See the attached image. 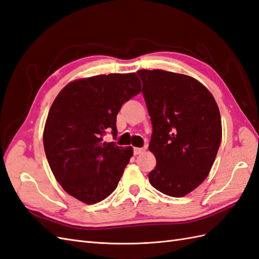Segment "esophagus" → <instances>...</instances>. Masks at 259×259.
<instances>
[{"label": "esophagus", "instance_id": "obj_1", "mask_svg": "<svg viewBox=\"0 0 259 259\" xmlns=\"http://www.w3.org/2000/svg\"><path fill=\"white\" fill-rule=\"evenodd\" d=\"M144 151H146V148H134V153H135L136 155L141 154V153H143Z\"/></svg>", "mask_w": 259, "mask_h": 259}]
</instances>
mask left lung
Here are the masks:
<instances>
[{"instance_id":"obj_1","label":"left lung","mask_w":259,"mask_h":259,"mask_svg":"<svg viewBox=\"0 0 259 259\" xmlns=\"http://www.w3.org/2000/svg\"><path fill=\"white\" fill-rule=\"evenodd\" d=\"M152 135L157 165L149 181L161 193L184 196L207 177L222 140L218 104L200 81L161 69L137 71Z\"/></svg>"}]
</instances>
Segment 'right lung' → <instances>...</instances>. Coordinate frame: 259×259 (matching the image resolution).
<instances>
[{"label": "right lung", "instance_id": "obj_1", "mask_svg": "<svg viewBox=\"0 0 259 259\" xmlns=\"http://www.w3.org/2000/svg\"><path fill=\"white\" fill-rule=\"evenodd\" d=\"M140 92L135 73L109 74L70 82L54 100L44 149L52 172L69 195L94 204L116 190L134 151L104 141V136L110 131L117 139L118 112Z\"/></svg>", "mask_w": 259, "mask_h": 259}]
</instances>
